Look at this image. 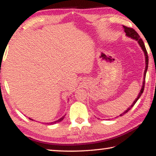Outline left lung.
Listing matches in <instances>:
<instances>
[{
    "instance_id": "8db88e82",
    "label": "left lung",
    "mask_w": 156,
    "mask_h": 156,
    "mask_svg": "<svg viewBox=\"0 0 156 156\" xmlns=\"http://www.w3.org/2000/svg\"><path fill=\"white\" fill-rule=\"evenodd\" d=\"M123 27H124V32H125V33H126V35L127 36V37H131V39L136 40L138 42L139 45H140V47L142 48V50L144 51V55H145V61H146V67H145V70H144V81H143L142 88H141V90H140V93L138 94V96H137V98L136 99H135V101H133V103L132 104V105L130 106L129 108H127L126 111L124 112V113H122L121 115H119V116H123L124 114H126L127 112L129 111L131 109L132 107L135 105V104L136 103L137 101L138 100V99L140 98V96H141L142 94L143 93V91H144V89L145 77H146V73H147V69H148V64H149V57H148V55H147V51L146 50V48H145L144 43V42H143L142 39H141V38H140L139 34H137L136 30L133 29V28L128 27H126V26H124V25H123Z\"/></svg>"
}]
</instances>
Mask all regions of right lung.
Here are the masks:
<instances>
[{"label": "right lung", "mask_w": 156, "mask_h": 156, "mask_svg": "<svg viewBox=\"0 0 156 156\" xmlns=\"http://www.w3.org/2000/svg\"><path fill=\"white\" fill-rule=\"evenodd\" d=\"M65 115H63L62 117H61L60 119H58V120H57V121H55V122H50V123H46V124H56V123H58V122H60L61 121H62L63 119H64V117H65ZM30 119H31V120H32L33 121V119H31V118H29Z\"/></svg>", "instance_id": "obj_1"}]
</instances>
